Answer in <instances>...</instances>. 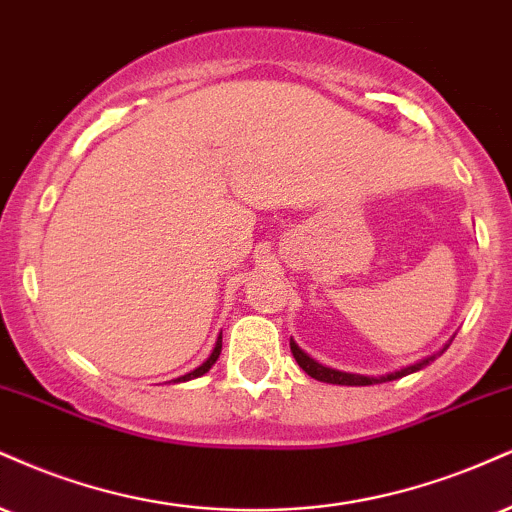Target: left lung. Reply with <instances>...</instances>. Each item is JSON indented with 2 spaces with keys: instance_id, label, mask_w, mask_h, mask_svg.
I'll return each mask as SVG.
<instances>
[{
  "instance_id": "8db88e82",
  "label": "left lung",
  "mask_w": 512,
  "mask_h": 512,
  "mask_svg": "<svg viewBox=\"0 0 512 512\" xmlns=\"http://www.w3.org/2000/svg\"><path fill=\"white\" fill-rule=\"evenodd\" d=\"M453 338H455V336H453ZM453 338L446 343V346H443V348L439 350V353L424 357V360L415 362V365H410V367L398 369V372L384 374V377H365V374L341 372V369H331V367L319 365V362L312 360V357L307 355L305 350L298 348V343H295L293 338H291V353H293V357H295V362H298V365L305 369V374H310V377L317 379V381H324V384H338V386H372V384H384V381H393V379H400V377H408V374H412V372H420L422 367H427L429 362H434L436 357L446 353L448 346H451V343H453Z\"/></svg>"
}]
</instances>
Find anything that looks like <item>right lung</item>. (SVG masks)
Returning <instances> with one entry per match:
<instances>
[{
	"label": "right lung",
	"mask_w": 512,
	"mask_h": 512,
	"mask_svg": "<svg viewBox=\"0 0 512 512\" xmlns=\"http://www.w3.org/2000/svg\"><path fill=\"white\" fill-rule=\"evenodd\" d=\"M219 353H221V336L217 338V346H214V350H212V355H209V357H207V360H205V362H202V365H200V367H195V369H193V372H188V374H183V377H178V379H174V381H176V384H178V381H190V379H197V377H202V374H207V372H209V369H212V365H214V362H217V357H219Z\"/></svg>",
	"instance_id": "obj_1"
}]
</instances>
